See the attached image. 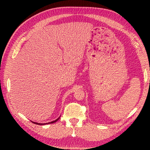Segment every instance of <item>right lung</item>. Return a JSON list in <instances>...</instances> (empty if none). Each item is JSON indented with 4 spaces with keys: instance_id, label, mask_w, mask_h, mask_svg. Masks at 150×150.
I'll return each mask as SVG.
<instances>
[{
    "instance_id": "1",
    "label": "right lung",
    "mask_w": 150,
    "mask_h": 150,
    "mask_svg": "<svg viewBox=\"0 0 150 150\" xmlns=\"http://www.w3.org/2000/svg\"><path fill=\"white\" fill-rule=\"evenodd\" d=\"M60 117H59L58 119H57L55 120H53V121H52V122H47V123H38V122H33V121H31V122H32L34 124H38V125H44V124H52V123H54V122H56L59 119Z\"/></svg>"
}]
</instances>
